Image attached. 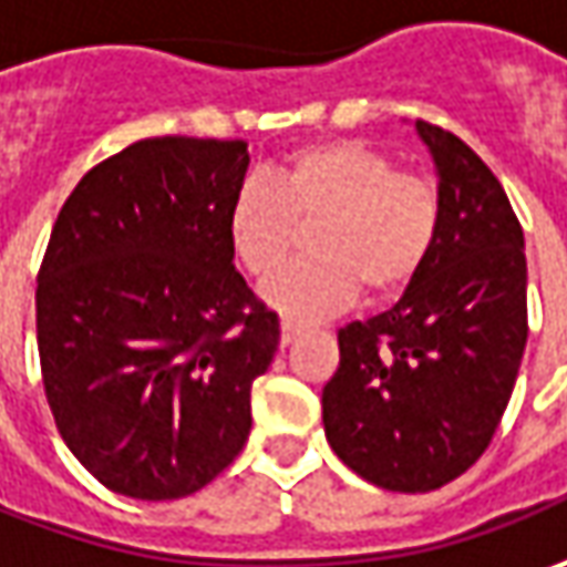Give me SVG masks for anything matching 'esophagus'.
Instances as JSON below:
<instances>
[{
  "mask_svg": "<svg viewBox=\"0 0 567 567\" xmlns=\"http://www.w3.org/2000/svg\"><path fill=\"white\" fill-rule=\"evenodd\" d=\"M301 332H303V322L288 320V317H285L282 320V344H291L295 339H298V336H301Z\"/></svg>",
  "mask_w": 567,
  "mask_h": 567,
  "instance_id": "esophagus-1",
  "label": "esophagus"
}]
</instances>
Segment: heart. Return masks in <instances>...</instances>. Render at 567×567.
I'll return each instance as SVG.
<instances>
[{
  "label": "heart",
  "instance_id": "obj_1",
  "mask_svg": "<svg viewBox=\"0 0 567 567\" xmlns=\"http://www.w3.org/2000/svg\"><path fill=\"white\" fill-rule=\"evenodd\" d=\"M310 257L285 266L264 298L288 317H322L361 288L399 295L420 276L442 228L440 185L363 141L288 153L272 185L250 178L228 206V245L250 276H269L310 225Z\"/></svg>",
  "mask_w": 567,
  "mask_h": 567
}]
</instances>
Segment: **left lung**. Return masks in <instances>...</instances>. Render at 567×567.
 I'll return each mask as SVG.
<instances>
[{
    "label": "left lung",
    "instance_id": "8db88e82",
    "mask_svg": "<svg viewBox=\"0 0 567 567\" xmlns=\"http://www.w3.org/2000/svg\"><path fill=\"white\" fill-rule=\"evenodd\" d=\"M442 228L392 310L339 329L322 389L332 452L392 493H430L486 452L527 344L524 231L498 178L452 131L417 122Z\"/></svg>",
    "mask_w": 567,
    "mask_h": 567
}]
</instances>
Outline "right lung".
Returning <instances> with one entry per match:
<instances>
[{"instance_id": "1", "label": "right lung", "mask_w": 567, "mask_h": 567, "mask_svg": "<svg viewBox=\"0 0 567 567\" xmlns=\"http://www.w3.org/2000/svg\"><path fill=\"white\" fill-rule=\"evenodd\" d=\"M245 141L147 137L71 190L37 276V348L55 426L112 493L182 498L250 433V385L279 317L235 269L228 206Z\"/></svg>"}]
</instances>
